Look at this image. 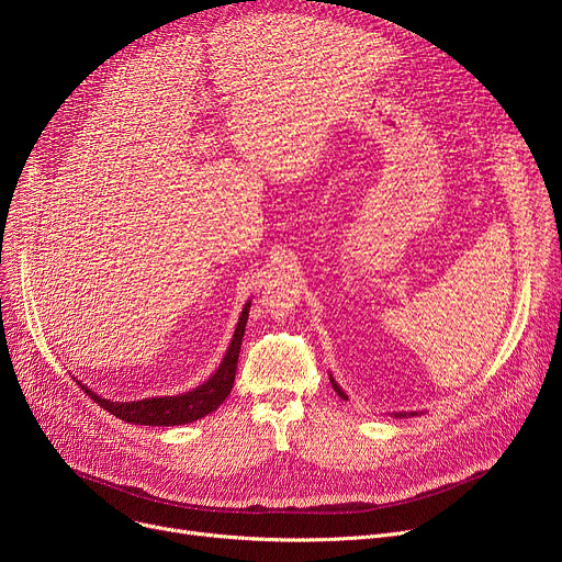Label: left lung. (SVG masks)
<instances>
[{"instance_id":"8db88e82","label":"left lung","mask_w":562,"mask_h":562,"mask_svg":"<svg viewBox=\"0 0 562 562\" xmlns=\"http://www.w3.org/2000/svg\"><path fill=\"white\" fill-rule=\"evenodd\" d=\"M330 382H333V387H335V392H337V396H339V398H344V401H348V396H346V394H344V392H341V387H339V385H337V382H335V380H333V378H330ZM409 415H415V412H409ZM396 417H405V415H403V412H401V415H396Z\"/></svg>"}]
</instances>
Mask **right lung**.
<instances>
[{
	"mask_svg": "<svg viewBox=\"0 0 562 562\" xmlns=\"http://www.w3.org/2000/svg\"><path fill=\"white\" fill-rule=\"evenodd\" d=\"M248 310L250 303H246L239 323H236L234 337L229 341V348L225 352V358L216 373L202 382L200 387L180 394V396H157V398H143V401H130V403H115L106 401L98 394H93L86 385L81 390L91 396L100 407L111 412L113 417L123 419L127 424H140V426H182L202 419L204 415L214 412L232 392L234 385V375H236V362H239V350H241V339L246 333V321H248Z\"/></svg>",
	"mask_w": 562,
	"mask_h": 562,
	"instance_id": "1",
	"label": "right lung"
}]
</instances>
